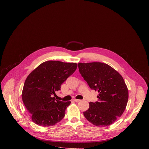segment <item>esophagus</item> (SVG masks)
Returning a JSON list of instances; mask_svg holds the SVG:
<instances>
[{"label":"esophagus","mask_w":149,"mask_h":149,"mask_svg":"<svg viewBox=\"0 0 149 149\" xmlns=\"http://www.w3.org/2000/svg\"><path fill=\"white\" fill-rule=\"evenodd\" d=\"M75 102H79L81 100H78V99H74L73 100Z\"/></svg>","instance_id":"obj_1"}]
</instances>
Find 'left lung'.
Segmentation results:
<instances>
[{
  "mask_svg": "<svg viewBox=\"0 0 149 149\" xmlns=\"http://www.w3.org/2000/svg\"><path fill=\"white\" fill-rule=\"evenodd\" d=\"M79 73L90 88L99 93L98 101L89 102L84 116L93 124L107 126L123 114L129 92L122 76L110 65L101 62L79 63Z\"/></svg>",
  "mask_w": 149,
  "mask_h": 149,
  "instance_id": "1",
  "label": "left lung"
}]
</instances>
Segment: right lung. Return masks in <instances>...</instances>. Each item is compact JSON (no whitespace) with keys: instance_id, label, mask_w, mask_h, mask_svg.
Returning a JSON list of instances; mask_svg holds the SVG:
<instances>
[{"instance_id":"obj_1","label":"right lung","mask_w":149,"mask_h":149,"mask_svg":"<svg viewBox=\"0 0 149 149\" xmlns=\"http://www.w3.org/2000/svg\"><path fill=\"white\" fill-rule=\"evenodd\" d=\"M77 68L76 63L48 61L42 63L28 76L22 97L35 124L42 127L52 126L64 117L71 101L56 100L54 95Z\"/></svg>"}]
</instances>
